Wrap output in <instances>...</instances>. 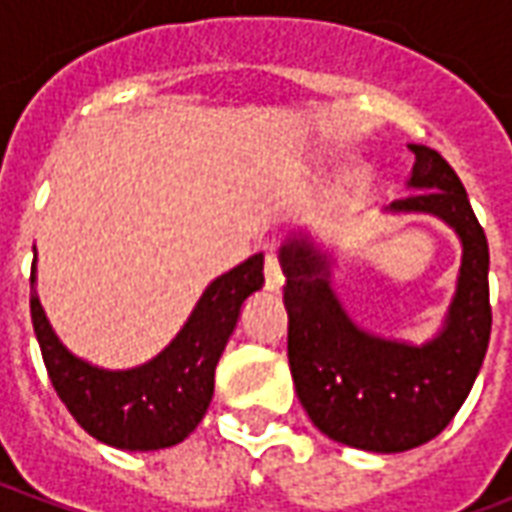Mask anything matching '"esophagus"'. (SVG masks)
Here are the masks:
<instances>
[{
  "label": "esophagus",
  "mask_w": 512,
  "mask_h": 512,
  "mask_svg": "<svg viewBox=\"0 0 512 512\" xmlns=\"http://www.w3.org/2000/svg\"><path fill=\"white\" fill-rule=\"evenodd\" d=\"M282 285H285V277H282L277 255H266V288L271 290V293H279Z\"/></svg>",
  "instance_id": "esophagus-1"
}]
</instances>
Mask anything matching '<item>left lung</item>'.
Here are the masks:
<instances>
[{
  "instance_id": "obj_1",
  "label": "left lung",
  "mask_w": 512,
  "mask_h": 512,
  "mask_svg": "<svg viewBox=\"0 0 512 512\" xmlns=\"http://www.w3.org/2000/svg\"><path fill=\"white\" fill-rule=\"evenodd\" d=\"M408 150V197L386 213L436 216L461 241L455 293L430 340L417 345L359 326L332 288L337 257L312 235H290L279 246L301 406L323 436L367 452H406L436 439L472 392L491 337L483 227L455 169L430 147Z\"/></svg>"
}]
</instances>
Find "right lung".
<instances>
[{"label":"right lung","mask_w":512,"mask_h":512,"mask_svg":"<svg viewBox=\"0 0 512 512\" xmlns=\"http://www.w3.org/2000/svg\"><path fill=\"white\" fill-rule=\"evenodd\" d=\"M32 263V326L60 400L93 439L131 452L175 447L197 428L211 406L213 373L233 337L244 301L263 288V255L216 277L172 337L145 365L106 370L68 351L51 329L35 290L38 249Z\"/></svg>","instance_id":"add662e5"}]
</instances>
